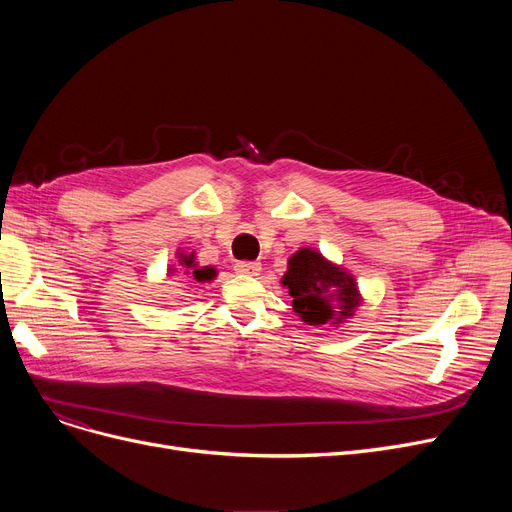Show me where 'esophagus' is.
<instances>
[{
    "label": "esophagus",
    "mask_w": 512,
    "mask_h": 512,
    "mask_svg": "<svg viewBox=\"0 0 512 512\" xmlns=\"http://www.w3.org/2000/svg\"><path fill=\"white\" fill-rule=\"evenodd\" d=\"M236 274H245V276H257L261 272V263L259 261H236L234 265Z\"/></svg>",
    "instance_id": "1"
}]
</instances>
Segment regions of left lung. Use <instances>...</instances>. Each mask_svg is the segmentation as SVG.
I'll return each instance as SVG.
<instances>
[{
	"mask_svg": "<svg viewBox=\"0 0 512 512\" xmlns=\"http://www.w3.org/2000/svg\"><path fill=\"white\" fill-rule=\"evenodd\" d=\"M280 284L288 288L301 321L328 332L348 324L365 301L357 278L313 247H301L288 257Z\"/></svg>",
	"mask_w": 512,
	"mask_h": 512,
	"instance_id": "left-lung-1",
	"label": "left lung"
}]
</instances>
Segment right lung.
I'll use <instances>...</instances> for the list:
<instances>
[{
    "instance_id": "add662e5",
    "label": "right lung",
    "mask_w": 512,
    "mask_h": 512,
    "mask_svg": "<svg viewBox=\"0 0 512 512\" xmlns=\"http://www.w3.org/2000/svg\"><path fill=\"white\" fill-rule=\"evenodd\" d=\"M176 272H180L184 278H191L201 284L211 282L215 280V276H218V270H215V267L199 265L195 251H184V249L176 251V263L168 267L166 276H174Z\"/></svg>"
}]
</instances>
